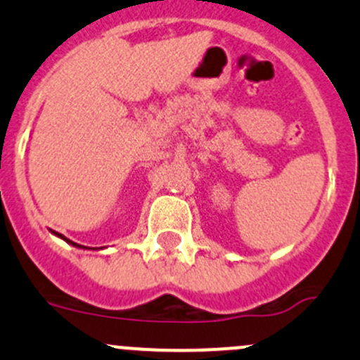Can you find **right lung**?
<instances>
[{
  "mask_svg": "<svg viewBox=\"0 0 360 360\" xmlns=\"http://www.w3.org/2000/svg\"><path fill=\"white\" fill-rule=\"evenodd\" d=\"M53 234H55V236H58V238H62L63 241H67V243L72 245V247H77V248H88V247H82V245H77V243H74V241H70L69 238H65V236H63V234H58V233H55V231H53ZM89 250H91V248H89ZM94 250H96V248H94Z\"/></svg>",
  "mask_w": 360,
  "mask_h": 360,
  "instance_id": "1",
  "label": "right lung"
}]
</instances>
